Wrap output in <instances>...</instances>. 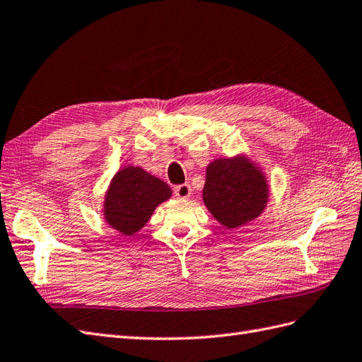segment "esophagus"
<instances>
[{
	"mask_svg": "<svg viewBox=\"0 0 362 362\" xmlns=\"http://www.w3.org/2000/svg\"><path fill=\"white\" fill-rule=\"evenodd\" d=\"M191 194H192V189H191V187H189L188 183L177 185V187L174 188V196L177 197V199L187 200V199H189V197H191Z\"/></svg>",
	"mask_w": 362,
	"mask_h": 362,
	"instance_id": "esophagus-1",
	"label": "esophagus"
}]
</instances>
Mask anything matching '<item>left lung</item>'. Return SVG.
Here are the masks:
<instances>
[{"instance_id": "obj_1", "label": "left lung", "mask_w": 362, "mask_h": 362, "mask_svg": "<svg viewBox=\"0 0 362 362\" xmlns=\"http://www.w3.org/2000/svg\"><path fill=\"white\" fill-rule=\"evenodd\" d=\"M271 188L262 166L246 154L220 157L206 166L202 199L221 226L235 229L263 214Z\"/></svg>"}]
</instances>
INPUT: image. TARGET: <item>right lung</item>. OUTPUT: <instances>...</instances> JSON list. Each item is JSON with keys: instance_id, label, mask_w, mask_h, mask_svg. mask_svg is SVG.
<instances>
[{"instance_id": "add662e5", "label": "right lung", "mask_w": 362, "mask_h": 362, "mask_svg": "<svg viewBox=\"0 0 362 362\" xmlns=\"http://www.w3.org/2000/svg\"><path fill=\"white\" fill-rule=\"evenodd\" d=\"M171 196L168 183L141 166L128 165L110 180L102 216L110 228L129 237L139 233L151 218L156 208Z\"/></svg>"}]
</instances>
